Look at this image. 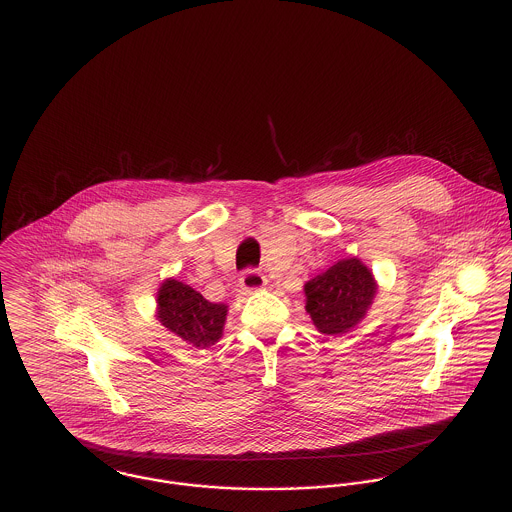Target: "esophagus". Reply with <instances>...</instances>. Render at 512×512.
<instances>
[{
  "label": "esophagus",
  "instance_id": "1",
  "mask_svg": "<svg viewBox=\"0 0 512 512\" xmlns=\"http://www.w3.org/2000/svg\"><path fill=\"white\" fill-rule=\"evenodd\" d=\"M264 286H266V276L260 274L258 270H246V272L240 276V288H242V292H256V290H262Z\"/></svg>",
  "mask_w": 512,
  "mask_h": 512
}]
</instances>
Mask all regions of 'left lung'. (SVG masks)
<instances>
[{
    "instance_id": "obj_1",
    "label": "left lung",
    "mask_w": 512,
    "mask_h": 512,
    "mask_svg": "<svg viewBox=\"0 0 512 512\" xmlns=\"http://www.w3.org/2000/svg\"><path fill=\"white\" fill-rule=\"evenodd\" d=\"M305 311L325 335H343L353 329L372 305L376 282L359 258L333 264L303 286Z\"/></svg>"
}]
</instances>
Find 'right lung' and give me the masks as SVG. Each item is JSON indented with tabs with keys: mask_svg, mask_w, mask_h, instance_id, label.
I'll list each match as a JSON object with an SVG mask.
<instances>
[{
	"mask_svg": "<svg viewBox=\"0 0 512 512\" xmlns=\"http://www.w3.org/2000/svg\"><path fill=\"white\" fill-rule=\"evenodd\" d=\"M228 305L211 303L179 280H165L157 292V319L171 333L197 349H207L222 337Z\"/></svg>",
	"mask_w": 512,
	"mask_h": 512,
	"instance_id": "1",
	"label": "right lung"
}]
</instances>
